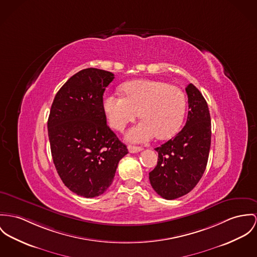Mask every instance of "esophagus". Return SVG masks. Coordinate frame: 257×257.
Wrapping results in <instances>:
<instances>
[{
    "label": "esophagus",
    "instance_id": "esophagus-1",
    "mask_svg": "<svg viewBox=\"0 0 257 257\" xmlns=\"http://www.w3.org/2000/svg\"><path fill=\"white\" fill-rule=\"evenodd\" d=\"M143 149L142 148H140V147H136V146H131V145H129L128 146V151L131 153V154H136V153H139V152H141Z\"/></svg>",
    "mask_w": 257,
    "mask_h": 257
}]
</instances>
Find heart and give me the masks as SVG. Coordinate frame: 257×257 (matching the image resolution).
Returning <instances> with one entry per match:
<instances>
[{
    "label": "heart",
    "mask_w": 257,
    "mask_h": 257,
    "mask_svg": "<svg viewBox=\"0 0 257 257\" xmlns=\"http://www.w3.org/2000/svg\"><path fill=\"white\" fill-rule=\"evenodd\" d=\"M121 91L124 97L104 95L102 109L109 125L117 131L139 112L142 121L128 131V140L145 143L155 136L170 138L179 130L186 110V98L179 87L158 80L138 79L124 83Z\"/></svg>",
    "instance_id": "1"
}]
</instances>
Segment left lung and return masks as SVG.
I'll list each match as a JSON object with an SVG mask.
<instances>
[{"instance_id": "8db88e82", "label": "left lung", "mask_w": 257, "mask_h": 257, "mask_svg": "<svg viewBox=\"0 0 257 257\" xmlns=\"http://www.w3.org/2000/svg\"><path fill=\"white\" fill-rule=\"evenodd\" d=\"M189 112L184 128L155 150L157 166L150 172L153 189L161 198L175 199L190 193L206 168L211 143V120L208 105L192 83L186 87Z\"/></svg>"}]
</instances>
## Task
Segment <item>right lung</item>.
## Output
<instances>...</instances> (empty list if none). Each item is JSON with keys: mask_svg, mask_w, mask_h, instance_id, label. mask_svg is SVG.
I'll use <instances>...</instances> for the list:
<instances>
[{"mask_svg": "<svg viewBox=\"0 0 257 257\" xmlns=\"http://www.w3.org/2000/svg\"><path fill=\"white\" fill-rule=\"evenodd\" d=\"M114 74L83 69L57 93L48 119L53 161L63 184L76 195L95 198L111 185L127 147L106 125L102 96Z\"/></svg>", "mask_w": 257, "mask_h": 257, "instance_id": "add662e5", "label": "right lung"}]
</instances>
